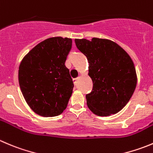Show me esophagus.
<instances>
[{
    "label": "esophagus",
    "instance_id": "esophagus-1",
    "mask_svg": "<svg viewBox=\"0 0 153 153\" xmlns=\"http://www.w3.org/2000/svg\"><path fill=\"white\" fill-rule=\"evenodd\" d=\"M72 81H73L74 84H75V85H76L77 81H78V78H73V80H72Z\"/></svg>",
    "mask_w": 153,
    "mask_h": 153
}]
</instances>
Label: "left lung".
Listing matches in <instances>:
<instances>
[{
  "label": "left lung",
  "mask_w": 153,
  "mask_h": 153,
  "mask_svg": "<svg viewBox=\"0 0 153 153\" xmlns=\"http://www.w3.org/2000/svg\"><path fill=\"white\" fill-rule=\"evenodd\" d=\"M75 45L87 57L93 90L86 95L87 105L94 114L110 116L126 105L137 85V74L128 53L106 39H75Z\"/></svg>",
  "instance_id": "left-lung-1"
}]
</instances>
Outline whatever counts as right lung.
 <instances>
[{
    "label": "right lung",
    "mask_w": 153,
    "mask_h": 153,
    "mask_svg": "<svg viewBox=\"0 0 153 153\" xmlns=\"http://www.w3.org/2000/svg\"><path fill=\"white\" fill-rule=\"evenodd\" d=\"M72 39L56 36L36 45L19 69L21 91L30 108L39 116H58L66 110L73 81L65 66Z\"/></svg>",
    "instance_id": "1"
}]
</instances>
